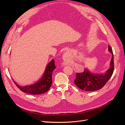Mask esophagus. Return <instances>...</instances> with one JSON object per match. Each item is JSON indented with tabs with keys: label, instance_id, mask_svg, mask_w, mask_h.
<instances>
[{
	"label": "esophagus",
	"instance_id": "1",
	"mask_svg": "<svg viewBox=\"0 0 125 125\" xmlns=\"http://www.w3.org/2000/svg\"><path fill=\"white\" fill-rule=\"evenodd\" d=\"M68 54L67 53H65L63 56V59L64 60V62H67L68 60Z\"/></svg>",
	"mask_w": 125,
	"mask_h": 125
}]
</instances>
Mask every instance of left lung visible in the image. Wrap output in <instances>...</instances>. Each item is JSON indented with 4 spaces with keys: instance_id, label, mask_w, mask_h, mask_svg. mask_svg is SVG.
Listing matches in <instances>:
<instances>
[{
    "instance_id": "8db88e82",
    "label": "left lung",
    "mask_w": 125,
    "mask_h": 125,
    "mask_svg": "<svg viewBox=\"0 0 125 125\" xmlns=\"http://www.w3.org/2000/svg\"><path fill=\"white\" fill-rule=\"evenodd\" d=\"M108 50L112 54L111 61V67L105 74H94L87 70L81 73H76V78L74 82L79 88L87 91H93L98 90L103 87L109 80L114 72V56L112 47L108 46Z\"/></svg>"
}]
</instances>
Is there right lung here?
Wrapping results in <instances>:
<instances>
[{
  "instance_id": "right-lung-1",
  "label": "right lung",
  "mask_w": 125,
  "mask_h": 125,
  "mask_svg": "<svg viewBox=\"0 0 125 125\" xmlns=\"http://www.w3.org/2000/svg\"><path fill=\"white\" fill-rule=\"evenodd\" d=\"M55 68V60L53 59L48 63L43 77L34 84L21 86L17 84L14 81L13 82L18 88L22 92L34 95L43 94L46 92L50 88L52 83V73Z\"/></svg>"
}]
</instances>
